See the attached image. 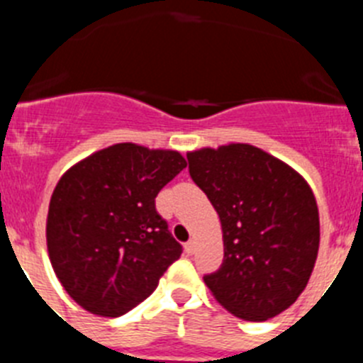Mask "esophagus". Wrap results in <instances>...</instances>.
Wrapping results in <instances>:
<instances>
[{"label":"esophagus","mask_w":363,"mask_h":363,"mask_svg":"<svg viewBox=\"0 0 363 363\" xmlns=\"http://www.w3.org/2000/svg\"><path fill=\"white\" fill-rule=\"evenodd\" d=\"M184 251H186V253H188V255H194V253H195V242H194V240H189V242L186 244Z\"/></svg>","instance_id":"34e87169"}]
</instances>
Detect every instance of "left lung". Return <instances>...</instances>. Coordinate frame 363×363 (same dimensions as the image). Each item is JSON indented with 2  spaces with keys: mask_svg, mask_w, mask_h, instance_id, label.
<instances>
[{
  "mask_svg": "<svg viewBox=\"0 0 363 363\" xmlns=\"http://www.w3.org/2000/svg\"><path fill=\"white\" fill-rule=\"evenodd\" d=\"M186 157L189 175L220 218L224 260L204 277L211 295L247 322L286 311L308 286L318 255V206L308 181L244 143Z\"/></svg>",
  "mask_w": 363,
  "mask_h": 363,
  "instance_id": "obj_1",
  "label": "left lung"
}]
</instances>
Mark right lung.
Here are the masks:
<instances>
[{"instance_id":"1","label":"right lung","mask_w":363,"mask_h":363,"mask_svg":"<svg viewBox=\"0 0 363 363\" xmlns=\"http://www.w3.org/2000/svg\"><path fill=\"white\" fill-rule=\"evenodd\" d=\"M184 168L175 150L119 143L65 172L48 206L47 247L81 308L116 318L155 291L182 253L155 197Z\"/></svg>"}]
</instances>
